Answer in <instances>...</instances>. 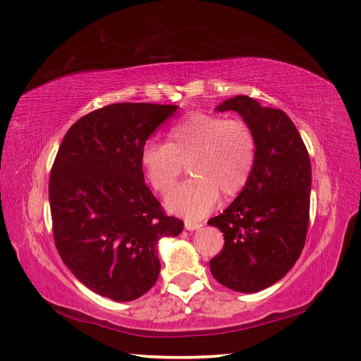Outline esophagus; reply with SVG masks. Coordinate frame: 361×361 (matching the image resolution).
Here are the masks:
<instances>
[{
    "label": "esophagus",
    "mask_w": 361,
    "mask_h": 361,
    "mask_svg": "<svg viewBox=\"0 0 361 361\" xmlns=\"http://www.w3.org/2000/svg\"><path fill=\"white\" fill-rule=\"evenodd\" d=\"M185 228L188 231H197V229H202L203 224L202 221H194V220H186L185 221Z\"/></svg>",
    "instance_id": "esophagus-1"
}]
</instances>
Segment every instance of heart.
<instances>
[{"label":"heart","instance_id":"obj_1","mask_svg":"<svg viewBox=\"0 0 361 361\" xmlns=\"http://www.w3.org/2000/svg\"><path fill=\"white\" fill-rule=\"evenodd\" d=\"M256 136L242 119L195 113L167 132V144L147 142L140 164L145 180L158 194L173 188L186 164L192 178L166 198L167 209L186 219H202L220 194L235 197L247 186L256 163Z\"/></svg>","mask_w":361,"mask_h":361}]
</instances>
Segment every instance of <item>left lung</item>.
<instances>
[{
	"mask_svg": "<svg viewBox=\"0 0 361 361\" xmlns=\"http://www.w3.org/2000/svg\"><path fill=\"white\" fill-rule=\"evenodd\" d=\"M256 136V163L235 200L208 224L225 237L209 260L214 278L240 293H256L286 276L301 256L309 228L312 166L298 128L286 113L248 96L221 102Z\"/></svg>",
	"mask_w": 361,
	"mask_h": 361,
	"instance_id": "8db88e82",
	"label": "left lung"
}]
</instances>
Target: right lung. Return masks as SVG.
Here are the masks:
<instances>
[{
    "mask_svg": "<svg viewBox=\"0 0 361 361\" xmlns=\"http://www.w3.org/2000/svg\"><path fill=\"white\" fill-rule=\"evenodd\" d=\"M176 105L121 102L68 130L51 169L49 204L60 257L83 286L133 301L155 286L158 242L185 224L144 183L141 149Z\"/></svg>",
    "mask_w": 361,
    "mask_h": 361,
    "instance_id": "right-lung-1",
    "label": "right lung"
}]
</instances>
